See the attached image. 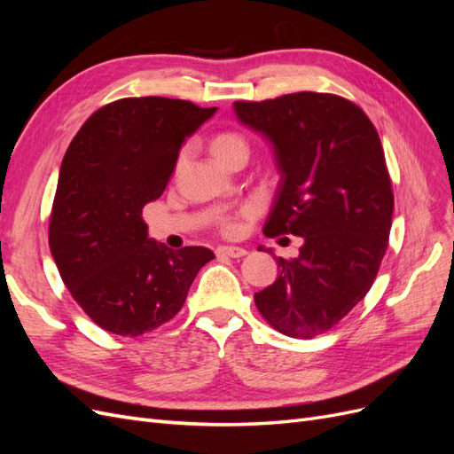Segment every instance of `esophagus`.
<instances>
[{
  "mask_svg": "<svg viewBox=\"0 0 454 454\" xmlns=\"http://www.w3.org/2000/svg\"><path fill=\"white\" fill-rule=\"evenodd\" d=\"M248 252H246L244 248H240V246H219L217 248V255H227V257H242Z\"/></svg>",
  "mask_w": 454,
  "mask_h": 454,
  "instance_id": "esophagus-1",
  "label": "esophagus"
}]
</instances>
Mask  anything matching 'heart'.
Wrapping results in <instances>:
<instances>
[{"label": "heart", "mask_w": 454, "mask_h": 454, "mask_svg": "<svg viewBox=\"0 0 454 454\" xmlns=\"http://www.w3.org/2000/svg\"><path fill=\"white\" fill-rule=\"evenodd\" d=\"M237 147H248L246 145V140L242 138L240 134L235 132H222V134H215L212 142H210V151L215 160L223 159L227 153H231L232 149Z\"/></svg>", "instance_id": "b5f03b06"}]
</instances>
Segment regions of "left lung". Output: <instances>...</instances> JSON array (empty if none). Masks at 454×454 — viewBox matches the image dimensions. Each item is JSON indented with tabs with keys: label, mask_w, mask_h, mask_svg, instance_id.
Masks as SVG:
<instances>
[{
	"label": "left lung",
	"mask_w": 454,
	"mask_h": 454,
	"mask_svg": "<svg viewBox=\"0 0 454 454\" xmlns=\"http://www.w3.org/2000/svg\"><path fill=\"white\" fill-rule=\"evenodd\" d=\"M232 109L270 144L280 172L263 232L303 239L295 259L278 257L277 280L254 295L255 305L280 333L312 339L360 303L387 252L394 195L379 134L335 94L295 92Z\"/></svg>",
	"instance_id": "1"
}]
</instances>
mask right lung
<instances>
[{"label":"right lung","mask_w":454,"mask_h":454,"mask_svg":"<svg viewBox=\"0 0 454 454\" xmlns=\"http://www.w3.org/2000/svg\"><path fill=\"white\" fill-rule=\"evenodd\" d=\"M217 107L144 96L94 112L67 147L49 246L60 277L94 324L122 337L153 332L180 312L202 246L170 250L149 239L142 210L157 200L177 155Z\"/></svg>","instance_id":"obj_1"}]
</instances>
